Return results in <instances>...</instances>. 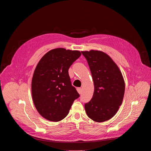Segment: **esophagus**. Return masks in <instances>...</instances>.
I'll return each instance as SVG.
<instances>
[{
	"mask_svg": "<svg viewBox=\"0 0 151 151\" xmlns=\"http://www.w3.org/2000/svg\"><path fill=\"white\" fill-rule=\"evenodd\" d=\"M77 91L78 92V93L79 94H81V93H82V91H81V88H77Z\"/></svg>",
	"mask_w": 151,
	"mask_h": 151,
	"instance_id": "1",
	"label": "esophagus"
}]
</instances>
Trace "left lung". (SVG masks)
<instances>
[{
    "label": "left lung",
    "mask_w": 151,
    "mask_h": 151,
    "mask_svg": "<svg viewBox=\"0 0 151 151\" xmlns=\"http://www.w3.org/2000/svg\"><path fill=\"white\" fill-rule=\"evenodd\" d=\"M91 73L94 91L91 100L85 104L88 116L102 122L111 119L121 105L125 82L116 64L105 52L98 50L81 51Z\"/></svg>",
    "instance_id": "1"
}]
</instances>
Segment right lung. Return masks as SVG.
Returning a JSON list of instances; mask_svg holds the SVG:
<instances>
[{"label":"right lung","mask_w":151,"mask_h":151,"mask_svg":"<svg viewBox=\"0 0 151 151\" xmlns=\"http://www.w3.org/2000/svg\"><path fill=\"white\" fill-rule=\"evenodd\" d=\"M81 55L77 50L58 48L50 50L39 60L32 80V95L42 117L54 122L62 120L79 97L71 84L68 70Z\"/></svg>","instance_id":"add662e5"}]
</instances>
